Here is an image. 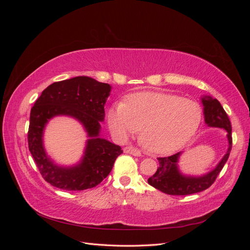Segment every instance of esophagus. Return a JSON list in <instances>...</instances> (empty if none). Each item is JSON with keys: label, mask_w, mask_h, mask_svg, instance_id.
<instances>
[{"label": "esophagus", "mask_w": 250, "mask_h": 250, "mask_svg": "<svg viewBox=\"0 0 250 250\" xmlns=\"http://www.w3.org/2000/svg\"><path fill=\"white\" fill-rule=\"evenodd\" d=\"M124 152L132 154L134 156H141V151L138 148H134L132 146H126L124 148Z\"/></svg>", "instance_id": "esophagus-1"}]
</instances>
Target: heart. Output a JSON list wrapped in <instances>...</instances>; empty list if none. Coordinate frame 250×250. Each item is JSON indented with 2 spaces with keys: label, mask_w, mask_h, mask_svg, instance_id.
<instances>
[{
  "label": "heart",
  "mask_w": 250,
  "mask_h": 250,
  "mask_svg": "<svg viewBox=\"0 0 250 250\" xmlns=\"http://www.w3.org/2000/svg\"><path fill=\"white\" fill-rule=\"evenodd\" d=\"M202 121L200 105L179 96L140 92L107 112L111 132L126 139L142 129L141 141L149 152L170 154L183 148L197 132Z\"/></svg>",
  "instance_id": "heart-1"
}]
</instances>
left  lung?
<instances>
[{"label": "left lung", "mask_w": 250, "mask_h": 250, "mask_svg": "<svg viewBox=\"0 0 250 250\" xmlns=\"http://www.w3.org/2000/svg\"><path fill=\"white\" fill-rule=\"evenodd\" d=\"M203 104L204 122L209 127L223 128L228 134L226 138L229 141V148L222 160L219 162L216 168L201 176L185 175L178 168V161L181 152L168 157H158L160 167L154 173V175L148 178V184L161 192L168 195H190L199 193L207 190L214 184L218 174L220 173L228 162L231 150V124L230 121L223 109L222 105L217 99L210 96H204L201 98Z\"/></svg>", "instance_id": "8db88e82"}]
</instances>
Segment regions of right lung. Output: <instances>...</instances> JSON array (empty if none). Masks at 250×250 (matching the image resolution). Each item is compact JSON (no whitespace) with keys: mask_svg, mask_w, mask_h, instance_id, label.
I'll return each mask as SVG.
<instances>
[{"mask_svg":"<svg viewBox=\"0 0 250 250\" xmlns=\"http://www.w3.org/2000/svg\"><path fill=\"white\" fill-rule=\"evenodd\" d=\"M111 86L86 76L52 83L34 103L30 113L28 145L43 179L62 190L82 191L99 185L110 173L121 147L100 138L105 117L104 105ZM58 115L71 116L85 128L89 140L76 165L64 167L51 161L43 147V131L48 121Z\"/></svg>","mask_w":250,"mask_h":250,"instance_id":"1","label":"right lung"}]
</instances>
